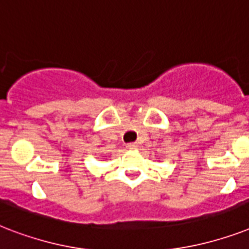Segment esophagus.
Listing matches in <instances>:
<instances>
[{"label":"esophagus","mask_w":249,"mask_h":249,"mask_svg":"<svg viewBox=\"0 0 249 249\" xmlns=\"http://www.w3.org/2000/svg\"><path fill=\"white\" fill-rule=\"evenodd\" d=\"M126 147H128L129 150H136V148L138 147V143H137V142H132V143L126 144Z\"/></svg>","instance_id":"1"}]
</instances>
